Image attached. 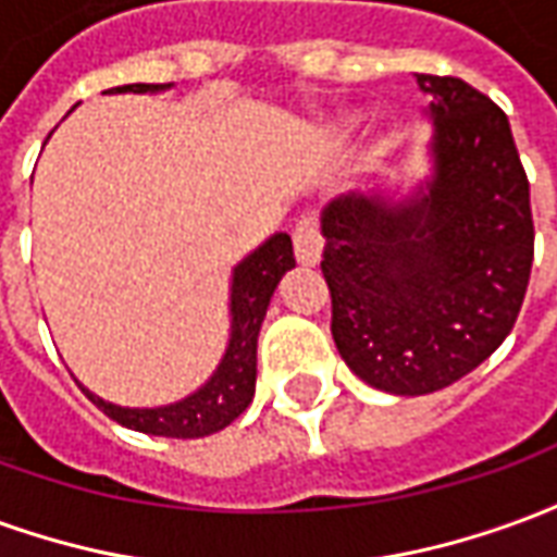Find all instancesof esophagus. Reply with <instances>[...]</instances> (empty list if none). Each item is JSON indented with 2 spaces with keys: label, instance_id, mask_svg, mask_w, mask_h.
Listing matches in <instances>:
<instances>
[{
  "label": "esophagus",
  "instance_id": "1",
  "mask_svg": "<svg viewBox=\"0 0 557 557\" xmlns=\"http://www.w3.org/2000/svg\"><path fill=\"white\" fill-rule=\"evenodd\" d=\"M292 242H295V256L301 265H315L319 256H322V232H319V214L315 211H307L295 223V232H292Z\"/></svg>",
  "mask_w": 557,
  "mask_h": 557
}]
</instances>
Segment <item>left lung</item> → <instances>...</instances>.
Segmentation results:
<instances>
[{
  "label": "left lung",
  "instance_id": "1",
  "mask_svg": "<svg viewBox=\"0 0 557 557\" xmlns=\"http://www.w3.org/2000/svg\"><path fill=\"white\" fill-rule=\"evenodd\" d=\"M430 95L432 178L394 202L346 194L322 211L331 334L367 385L420 397L454 385L513 331L534 262L528 175L498 103L459 77Z\"/></svg>",
  "mask_w": 557,
  "mask_h": 557
}]
</instances>
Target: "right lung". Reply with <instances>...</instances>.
<instances>
[{"label": "right lung", "mask_w": 557, "mask_h": 557, "mask_svg": "<svg viewBox=\"0 0 557 557\" xmlns=\"http://www.w3.org/2000/svg\"><path fill=\"white\" fill-rule=\"evenodd\" d=\"M170 83L151 86V83H134V86H119L110 91H163ZM295 268V253H292V238L286 232L271 235L262 247L244 259L232 274V334L223 361L190 397L178 399L172 406L160 409H122L107 399L95 397L91 391L83 387V394L98 406V409L122 423L127 430L148 432V435H166V438H202L211 432L230 426L238 418L256 391V339L259 327L265 319L271 295L277 289L280 277Z\"/></svg>", "instance_id": "obj_1"}]
</instances>
